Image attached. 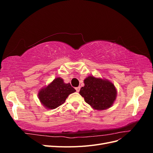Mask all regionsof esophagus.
Instances as JSON below:
<instances>
[{
    "instance_id": "obj_1",
    "label": "esophagus",
    "mask_w": 153,
    "mask_h": 153,
    "mask_svg": "<svg viewBox=\"0 0 153 153\" xmlns=\"http://www.w3.org/2000/svg\"><path fill=\"white\" fill-rule=\"evenodd\" d=\"M75 89H76V92H79L80 91V87H76L75 88Z\"/></svg>"
}]
</instances>
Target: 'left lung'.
Returning <instances> with one entry per match:
<instances>
[{"label":"left lung","instance_id":"8db88e82","mask_svg":"<svg viewBox=\"0 0 153 153\" xmlns=\"http://www.w3.org/2000/svg\"><path fill=\"white\" fill-rule=\"evenodd\" d=\"M84 82L85 85L80 89V94L92 108L102 110L113 105L117 91L112 83L92 76H88Z\"/></svg>","mask_w":153,"mask_h":153}]
</instances>
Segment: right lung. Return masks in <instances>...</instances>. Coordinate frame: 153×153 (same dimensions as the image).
Masks as SVG:
<instances>
[{"mask_svg":"<svg viewBox=\"0 0 153 153\" xmlns=\"http://www.w3.org/2000/svg\"><path fill=\"white\" fill-rule=\"evenodd\" d=\"M75 91L70 84H65L62 78H57L39 92L38 97L46 108L54 109L62 105L68 96Z\"/></svg>","mask_w":153,"mask_h":153,"instance_id":"obj_1","label":"right lung"}]
</instances>
